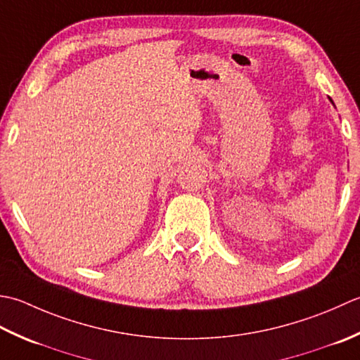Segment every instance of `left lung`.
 <instances>
[{"label":"left lung","mask_w":360,"mask_h":360,"mask_svg":"<svg viewBox=\"0 0 360 360\" xmlns=\"http://www.w3.org/2000/svg\"><path fill=\"white\" fill-rule=\"evenodd\" d=\"M329 101H331V102H333V99H331V98H329ZM333 105H334V102H333Z\"/></svg>","instance_id":"left-lung-1"}]
</instances>
